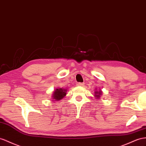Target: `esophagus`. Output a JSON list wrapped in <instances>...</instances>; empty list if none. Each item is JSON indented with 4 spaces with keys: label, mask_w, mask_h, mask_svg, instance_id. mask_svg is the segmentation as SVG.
<instances>
[{
    "label": "esophagus",
    "mask_w": 146,
    "mask_h": 146,
    "mask_svg": "<svg viewBox=\"0 0 146 146\" xmlns=\"http://www.w3.org/2000/svg\"><path fill=\"white\" fill-rule=\"evenodd\" d=\"M84 85V84L83 83H78L77 84V86H83Z\"/></svg>",
    "instance_id": "esophagus-1"
}]
</instances>
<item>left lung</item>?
Returning <instances> with one entry per match:
<instances>
[{"instance_id": "obj_1", "label": "left lung", "mask_w": 146, "mask_h": 146, "mask_svg": "<svg viewBox=\"0 0 146 146\" xmlns=\"http://www.w3.org/2000/svg\"><path fill=\"white\" fill-rule=\"evenodd\" d=\"M102 92L101 91H95V96L97 99H99V98L100 97V95H102Z\"/></svg>"}]
</instances>
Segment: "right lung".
<instances>
[{"label":"right lung","mask_w":146,"mask_h":146,"mask_svg":"<svg viewBox=\"0 0 146 146\" xmlns=\"http://www.w3.org/2000/svg\"><path fill=\"white\" fill-rule=\"evenodd\" d=\"M66 92L67 90L65 89H56L53 93V95H52V98H53V99H54V100L58 101V100L62 99L66 96Z\"/></svg>","instance_id":"right-lung-1"}]
</instances>
